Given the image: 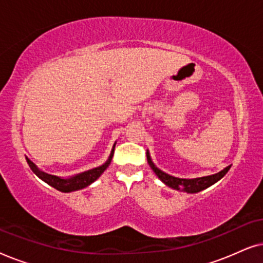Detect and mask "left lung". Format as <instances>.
<instances>
[{
  "label": "left lung",
  "instance_id": "obj_1",
  "mask_svg": "<svg viewBox=\"0 0 263 263\" xmlns=\"http://www.w3.org/2000/svg\"><path fill=\"white\" fill-rule=\"evenodd\" d=\"M147 161H148L149 166L152 170L154 171L161 182H164L167 186H170L172 189L176 190H181V192H185V193H199L201 190L208 188V186L213 185L214 183H217L219 179H221L224 176L228 174V171L231 167V165L228 167H225L224 170H221L220 172L215 175H211V176H206V177H199V178H192V179H185V178H178V177H174V176H170L167 174H165L164 171H161L158 168L156 165L153 164L152 159H151L149 152L147 151Z\"/></svg>",
  "mask_w": 263,
  "mask_h": 263
}]
</instances>
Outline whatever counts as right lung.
<instances>
[{"instance_id":"right-lung-1","label":"right lung","mask_w":263,"mask_h":263,"mask_svg":"<svg viewBox=\"0 0 263 263\" xmlns=\"http://www.w3.org/2000/svg\"><path fill=\"white\" fill-rule=\"evenodd\" d=\"M114 152H115V145L112 147V151H111L110 153L109 159H107L102 166L91 168V170L81 172V174L75 175L73 177H69V178H62V177H57V176L46 174V172L39 170V168L35 166V164L32 163L28 158H26V160H27L28 166L31 167V170L33 171L39 178L43 179L45 183H48L49 185L53 186V188L60 190V192L62 193H70V192H75V190L84 189L89 184H92L96 179H98L100 177V175H102L103 172L106 170L107 166L110 165L114 157Z\"/></svg>"}]
</instances>
